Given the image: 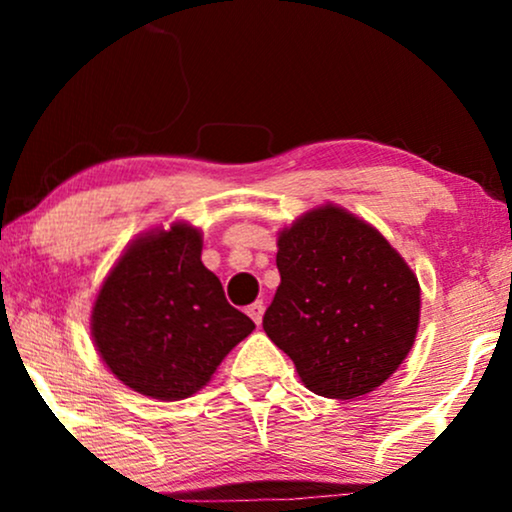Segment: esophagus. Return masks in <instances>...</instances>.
Masks as SVG:
<instances>
[{
    "label": "esophagus",
    "instance_id": "34e87169",
    "mask_svg": "<svg viewBox=\"0 0 512 512\" xmlns=\"http://www.w3.org/2000/svg\"><path fill=\"white\" fill-rule=\"evenodd\" d=\"M263 312H265L263 300H256V303H251V305L247 307V314H249L251 319H254V324H256V326H261V321H263Z\"/></svg>",
    "mask_w": 512,
    "mask_h": 512
}]
</instances>
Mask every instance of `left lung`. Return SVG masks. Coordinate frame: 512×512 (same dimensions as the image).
Masks as SVG:
<instances>
[{
    "mask_svg": "<svg viewBox=\"0 0 512 512\" xmlns=\"http://www.w3.org/2000/svg\"><path fill=\"white\" fill-rule=\"evenodd\" d=\"M277 270L263 331L307 389L347 401L396 373L415 345L422 289L380 230L326 202L279 230Z\"/></svg>",
    "mask_w": 512,
    "mask_h": 512,
    "instance_id": "obj_1",
    "label": "left lung"
}]
</instances>
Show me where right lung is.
<instances>
[{"label":"right lung","mask_w":512,"mask_h":512,"mask_svg":"<svg viewBox=\"0 0 512 512\" xmlns=\"http://www.w3.org/2000/svg\"><path fill=\"white\" fill-rule=\"evenodd\" d=\"M200 256V228L186 221L151 228L125 247L97 291L90 312L95 349L137 394L158 401L198 394L256 328L228 305Z\"/></svg>","instance_id":"obj_1"}]
</instances>
